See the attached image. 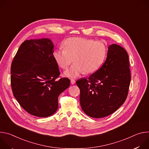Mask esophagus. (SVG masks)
I'll list each match as a JSON object with an SVG mask.
<instances>
[{"instance_id": "1", "label": "esophagus", "mask_w": 149, "mask_h": 149, "mask_svg": "<svg viewBox=\"0 0 149 149\" xmlns=\"http://www.w3.org/2000/svg\"><path fill=\"white\" fill-rule=\"evenodd\" d=\"M71 84H75V81L74 79H71Z\"/></svg>"}]
</instances>
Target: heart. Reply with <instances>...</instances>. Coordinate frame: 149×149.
Instances as JSON below:
<instances>
[{
  "mask_svg": "<svg viewBox=\"0 0 149 149\" xmlns=\"http://www.w3.org/2000/svg\"><path fill=\"white\" fill-rule=\"evenodd\" d=\"M63 48L54 51L53 56L62 69H67L74 60L75 61L64 72V75L70 78H78L85 71L86 73L95 71L106 55V48L102 42L88 38H71L63 42Z\"/></svg>",
  "mask_w": 149,
  "mask_h": 149,
  "instance_id": "obj_1",
  "label": "heart"
}]
</instances>
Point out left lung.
I'll return each mask as SVG.
<instances>
[{
  "label": "left lung",
  "mask_w": 149,
  "mask_h": 149,
  "mask_svg": "<svg viewBox=\"0 0 149 149\" xmlns=\"http://www.w3.org/2000/svg\"><path fill=\"white\" fill-rule=\"evenodd\" d=\"M129 56L121 46L108 47L107 59L88 79L76 83L80 90V104L84 112L93 118L108 116L123 104L131 81Z\"/></svg>",
  "instance_id": "8db88e82"
}]
</instances>
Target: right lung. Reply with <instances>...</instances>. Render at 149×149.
Listing matches in <instances>:
<instances>
[{
  "label": "right lung",
  "instance_id": "right-lung-1",
  "mask_svg": "<svg viewBox=\"0 0 149 149\" xmlns=\"http://www.w3.org/2000/svg\"><path fill=\"white\" fill-rule=\"evenodd\" d=\"M54 51V44L49 38L26 40L12 63L13 95L21 107L34 116L54 114L58 107L59 95L70 87L68 78L56 79L60 72Z\"/></svg>",
  "mask_w": 149,
  "mask_h": 149
}]
</instances>
